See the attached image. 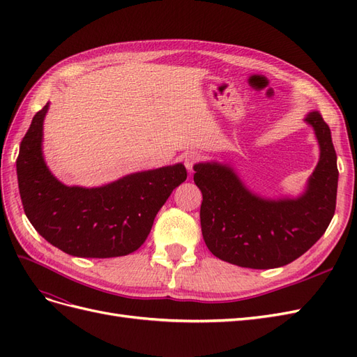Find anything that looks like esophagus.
<instances>
[{
	"label": "esophagus",
	"mask_w": 357,
	"mask_h": 357,
	"mask_svg": "<svg viewBox=\"0 0 357 357\" xmlns=\"http://www.w3.org/2000/svg\"><path fill=\"white\" fill-rule=\"evenodd\" d=\"M201 160H202L201 153H198V152H189L185 156V167L188 168L189 172H193V168H195Z\"/></svg>",
	"instance_id": "1"
}]
</instances>
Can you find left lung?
<instances>
[{
	"instance_id": "1",
	"label": "left lung",
	"mask_w": 357,
	"mask_h": 357,
	"mask_svg": "<svg viewBox=\"0 0 357 357\" xmlns=\"http://www.w3.org/2000/svg\"><path fill=\"white\" fill-rule=\"evenodd\" d=\"M305 121L320 144L319 164L298 199H262L220 164H198L201 231L208 250L234 265L269 269L294 262L325 234L337 205L338 168L331 129L317 112Z\"/></svg>"
}]
</instances>
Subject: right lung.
<instances>
[{"label": "right lung", "mask_w": 357, "mask_h": 357, "mask_svg": "<svg viewBox=\"0 0 357 357\" xmlns=\"http://www.w3.org/2000/svg\"><path fill=\"white\" fill-rule=\"evenodd\" d=\"M46 104L31 122L16 160L26 218L52 245L71 256L116 257L135 252L171 192L186 180L181 164L135 172L110 185L83 189L62 185L41 156Z\"/></svg>", "instance_id": "right-lung-1"}]
</instances>
